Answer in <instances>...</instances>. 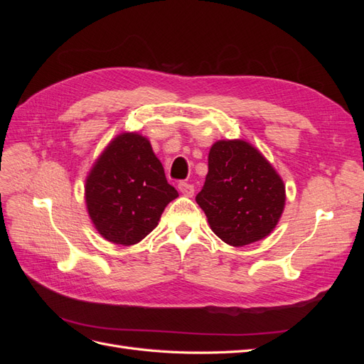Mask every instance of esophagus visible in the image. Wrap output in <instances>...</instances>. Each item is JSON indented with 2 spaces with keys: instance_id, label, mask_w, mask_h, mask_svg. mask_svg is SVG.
<instances>
[{
  "instance_id": "esophagus-1",
  "label": "esophagus",
  "mask_w": 364,
  "mask_h": 364,
  "mask_svg": "<svg viewBox=\"0 0 364 364\" xmlns=\"http://www.w3.org/2000/svg\"><path fill=\"white\" fill-rule=\"evenodd\" d=\"M178 188L186 197H193L194 196V186L191 183H188V182H181L178 185Z\"/></svg>"
}]
</instances>
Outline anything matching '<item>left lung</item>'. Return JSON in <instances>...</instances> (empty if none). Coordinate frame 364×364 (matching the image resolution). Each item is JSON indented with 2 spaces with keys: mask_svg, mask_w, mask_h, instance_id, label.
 <instances>
[{
  "mask_svg": "<svg viewBox=\"0 0 364 364\" xmlns=\"http://www.w3.org/2000/svg\"><path fill=\"white\" fill-rule=\"evenodd\" d=\"M196 202L214 234L230 246L267 237L284 211L278 173L246 141H218L209 150L208 174Z\"/></svg>",
  "mask_w": 364,
  "mask_h": 364,
  "instance_id": "left-lung-1",
  "label": "left lung"
}]
</instances>
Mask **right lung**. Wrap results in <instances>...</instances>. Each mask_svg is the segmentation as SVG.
<instances>
[{"instance_id":"1","label":"right lung","mask_w":364,"mask_h":364,"mask_svg":"<svg viewBox=\"0 0 364 364\" xmlns=\"http://www.w3.org/2000/svg\"><path fill=\"white\" fill-rule=\"evenodd\" d=\"M147 138L117 136L86 179L87 213L107 241L130 246L158 226L165 206L178 197Z\"/></svg>"}]
</instances>
